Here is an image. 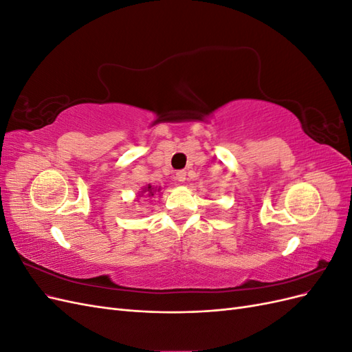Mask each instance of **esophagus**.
I'll return each mask as SVG.
<instances>
[{"mask_svg":"<svg viewBox=\"0 0 352 352\" xmlns=\"http://www.w3.org/2000/svg\"><path fill=\"white\" fill-rule=\"evenodd\" d=\"M176 179H177V182H185V180H186L185 170H179V172L176 173Z\"/></svg>","mask_w":352,"mask_h":352,"instance_id":"1","label":"esophagus"}]
</instances>
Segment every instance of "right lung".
<instances>
[{
  "label": "right lung",
  "instance_id": "right-lung-1",
  "mask_svg": "<svg viewBox=\"0 0 352 352\" xmlns=\"http://www.w3.org/2000/svg\"><path fill=\"white\" fill-rule=\"evenodd\" d=\"M160 190H162V188H157V186H153L151 184H148V185H145V186H142L141 188V190H140V192H138V199H140V198H150V197H154L155 194L158 195V192H160Z\"/></svg>",
  "mask_w": 352,
  "mask_h": 352
}]
</instances>
